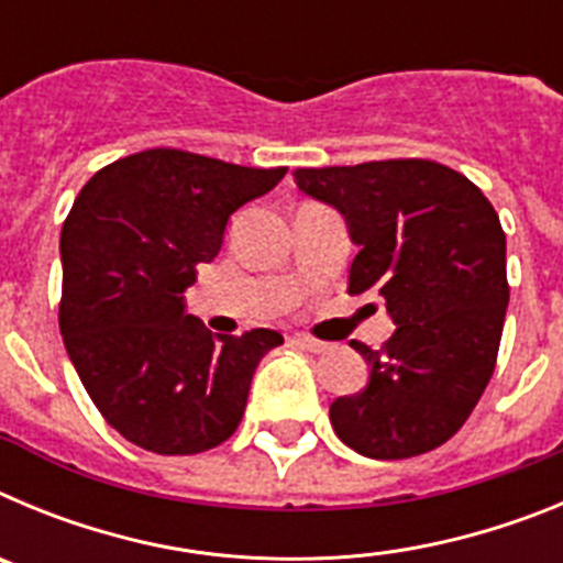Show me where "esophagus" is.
Returning a JSON list of instances; mask_svg holds the SVG:
<instances>
[{
    "instance_id": "1",
    "label": "esophagus",
    "mask_w": 563,
    "mask_h": 563,
    "mask_svg": "<svg viewBox=\"0 0 563 563\" xmlns=\"http://www.w3.org/2000/svg\"><path fill=\"white\" fill-rule=\"evenodd\" d=\"M292 341H296L298 346H301V350H307V352H327V350H330V343L318 341V338H310V335H296Z\"/></svg>"
}]
</instances>
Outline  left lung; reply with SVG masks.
I'll return each instance as SVG.
<instances>
[{"label": "left lung", "mask_w": 563, "mask_h": 563, "mask_svg": "<svg viewBox=\"0 0 563 563\" xmlns=\"http://www.w3.org/2000/svg\"><path fill=\"white\" fill-rule=\"evenodd\" d=\"M296 183L346 220L350 292H377L397 327L380 350L350 343L369 383L330 406L338 440L372 460L434 451L494 375L510 298L499 213L434 161L298 168Z\"/></svg>", "instance_id": "1"}]
</instances>
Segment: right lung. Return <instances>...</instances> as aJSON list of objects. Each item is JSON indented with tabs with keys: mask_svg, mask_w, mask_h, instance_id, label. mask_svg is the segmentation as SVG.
<instances>
[{
	"mask_svg": "<svg viewBox=\"0 0 563 563\" xmlns=\"http://www.w3.org/2000/svg\"><path fill=\"white\" fill-rule=\"evenodd\" d=\"M285 174L148 148L78 194L62 228L58 327L87 395L134 445L186 456L236 431L258 361L285 338H213L183 292L220 253L231 213Z\"/></svg>",
	"mask_w": 563,
	"mask_h": 563,
	"instance_id": "1",
	"label": "right lung"
}]
</instances>
